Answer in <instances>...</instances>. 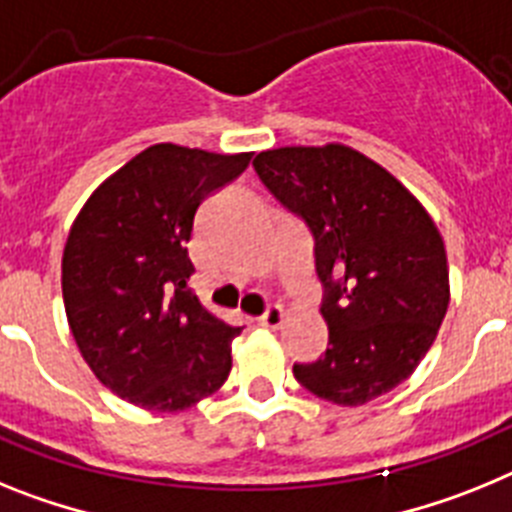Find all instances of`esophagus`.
Instances as JSON below:
<instances>
[{"instance_id":"1","label":"esophagus","mask_w":512,"mask_h":512,"mask_svg":"<svg viewBox=\"0 0 512 512\" xmlns=\"http://www.w3.org/2000/svg\"><path fill=\"white\" fill-rule=\"evenodd\" d=\"M283 319H286V309H283V306H270L265 314L257 317V324H260V327H268V330H278L283 324Z\"/></svg>"}]
</instances>
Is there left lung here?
Returning a JSON list of instances; mask_svg holds the SVG:
<instances>
[{"label":"left lung","mask_w":512,"mask_h":512,"mask_svg":"<svg viewBox=\"0 0 512 512\" xmlns=\"http://www.w3.org/2000/svg\"><path fill=\"white\" fill-rule=\"evenodd\" d=\"M265 188L314 234L322 317L317 363H296L304 389L361 407L410 379L438 337L451 301L443 237L397 177L353 146L260 151Z\"/></svg>","instance_id":"left-lung-1"}]
</instances>
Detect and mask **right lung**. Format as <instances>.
I'll list each match as a JSON object with an SVG mask.
<instances>
[{
    "instance_id": "obj_1",
    "label": "right lung",
    "mask_w": 512,
    "mask_h": 512,
    "mask_svg": "<svg viewBox=\"0 0 512 512\" xmlns=\"http://www.w3.org/2000/svg\"><path fill=\"white\" fill-rule=\"evenodd\" d=\"M252 151L154 144L102 180L61 257L69 330L97 381L141 410L182 412L219 391L239 327L188 291L195 213Z\"/></svg>"
}]
</instances>
